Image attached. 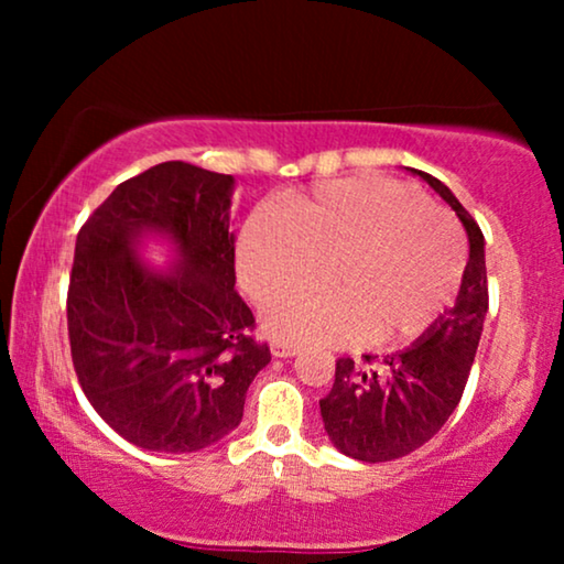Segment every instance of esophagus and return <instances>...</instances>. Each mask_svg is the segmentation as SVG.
Segmentation results:
<instances>
[{"instance_id":"esophagus-1","label":"esophagus","mask_w":564,"mask_h":564,"mask_svg":"<svg viewBox=\"0 0 564 564\" xmlns=\"http://www.w3.org/2000/svg\"><path fill=\"white\" fill-rule=\"evenodd\" d=\"M272 354L276 359H290L300 354V346L297 344H288V341H274L272 344Z\"/></svg>"}]
</instances>
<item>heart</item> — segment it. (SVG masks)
I'll return each instance as SVG.
<instances>
[{"label":"heart","instance_id":"heart-1","mask_svg":"<svg viewBox=\"0 0 564 564\" xmlns=\"http://www.w3.org/2000/svg\"><path fill=\"white\" fill-rule=\"evenodd\" d=\"M328 263V291H289ZM241 284L269 300L264 328L288 344L403 346L457 295L465 243L446 213L398 182L351 176L282 197L246 218Z\"/></svg>","mask_w":564,"mask_h":564}]
</instances>
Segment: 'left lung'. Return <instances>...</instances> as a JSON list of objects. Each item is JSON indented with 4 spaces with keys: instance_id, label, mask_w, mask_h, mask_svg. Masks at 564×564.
Returning <instances> with one entry per match:
<instances>
[{
    "instance_id": "left-lung-1",
    "label": "left lung",
    "mask_w": 564,
    "mask_h": 564,
    "mask_svg": "<svg viewBox=\"0 0 564 564\" xmlns=\"http://www.w3.org/2000/svg\"><path fill=\"white\" fill-rule=\"evenodd\" d=\"M411 172L457 213L467 230L469 259L454 305L408 349L390 354L377 367L354 365L349 357L336 361L334 388L321 400L323 426L338 452L359 462L405 457L449 421L465 392L488 315L480 226L446 184L415 169Z\"/></svg>"
}]
</instances>
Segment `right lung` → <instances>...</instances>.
<instances>
[{"label":"right lung","instance_id":"1","mask_svg":"<svg viewBox=\"0 0 564 564\" xmlns=\"http://www.w3.org/2000/svg\"><path fill=\"white\" fill-rule=\"evenodd\" d=\"M236 180L164 161L115 187L76 236L68 338L84 395L130 444L189 454L243 419L272 361L236 292ZM164 242L166 270L144 264Z\"/></svg>","mask_w":564,"mask_h":564}]
</instances>
